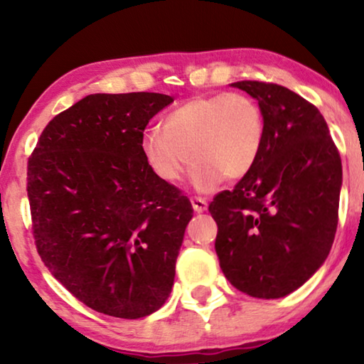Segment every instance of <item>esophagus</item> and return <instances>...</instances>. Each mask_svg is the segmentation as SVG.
<instances>
[{
  "label": "esophagus",
  "instance_id": "34e87169",
  "mask_svg": "<svg viewBox=\"0 0 364 364\" xmlns=\"http://www.w3.org/2000/svg\"><path fill=\"white\" fill-rule=\"evenodd\" d=\"M191 202H192L193 210H196L197 213L205 212V210H207V207H208L207 200H203V198H200V197H192V198H191Z\"/></svg>",
  "mask_w": 364,
  "mask_h": 364
}]
</instances>
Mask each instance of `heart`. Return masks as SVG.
Masks as SVG:
<instances>
[{
    "mask_svg": "<svg viewBox=\"0 0 364 364\" xmlns=\"http://www.w3.org/2000/svg\"><path fill=\"white\" fill-rule=\"evenodd\" d=\"M267 121L255 99L240 92L196 96L147 129L141 149L149 168L164 183H177L191 161L192 182L208 192L248 176L260 161Z\"/></svg>",
    "mask_w": 364,
    "mask_h": 364,
    "instance_id": "1",
    "label": "heart"
}]
</instances>
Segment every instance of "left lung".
Here are the masks:
<instances>
[{
	"instance_id": "obj_1",
	"label": "left lung",
	"mask_w": 364,
	"mask_h": 364,
	"mask_svg": "<svg viewBox=\"0 0 364 364\" xmlns=\"http://www.w3.org/2000/svg\"><path fill=\"white\" fill-rule=\"evenodd\" d=\"M257 99L267 141L255 168L208 205L227 280L255 298H282L326 260L335 240L341 159L320 111L272 82L230 84Z\"/></svg>"
}]
</instances>
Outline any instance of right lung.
I'll return each mask as SVG.
<instances>
[{
	"label": "right lung",
	"instance_id": "add662e5",
	"mask_svg": "<svg viewBox=\"0 0 364 364\" xmlns=\"http://www.w3.org/2000/svg\"><path fill=\"white\" fill-rule=\"evenodd\" d=\"M171 102L159 92L91 94L49 121L28 161L39 257L104 315L144 318L171 295L193 208L141 149L149 121Z\"/></svg>",
	"mask_w": 364,
	"mask_h": 364
}]
</instances>
